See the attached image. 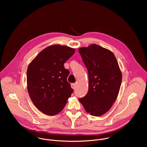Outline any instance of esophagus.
Masks as SVG:
<instances>
[{
    "label": "esophagus",
    "instance_id": "1",
    "mask_svg": "<svg viewBox=\"0 0 147 147\" xmlns=\"http://www.w3.org/2000/svg\"><path fill=\"white\" fill-rule=\"evenodd\" d=\"M71 88H72V89H75V88H76V84H75V83H74V84H71Z\"/></svg>",
    "mask_w": 147,
    "mask_h": 147
}]
</instances>
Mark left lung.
I'll return each instance as SVG.
<instances>
[{
    "label": "left lung",
    "mask_w": 147,
    "mask_h": 147,
    "mask_svg": "<svg viewBox=\"0 0 147 147\" xmlns=\"http://www.w3.org/2000/svg\"><path fill=\"white\" fill-rule=\"evenodd\" d=\"M88 72L89 88L86 95L79 98L91 115H102L117 98L122 74L115 55L98 45L78 49Z\"/></svg>",
    "instance_id": "obj_1"
}]
</instances>
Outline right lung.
Instances as JSON below:
<instances>
[{"mask_svg":"<svg viewBox=\"0 0 147 147\" xmlns=\"http://www.w3.org/2000/svg\"><path fill=\"white\" fill-rule=\"evenodd\" d=\"M75 51L68 47L52 45L41 51L28 67V93L33 104L45 114H58L74 92L67 81L69 71L64 63Z\"/></svg>","mask_w":147,"mask_h":147,"instance_id":"1","label":"right lung"}]
</instances>
